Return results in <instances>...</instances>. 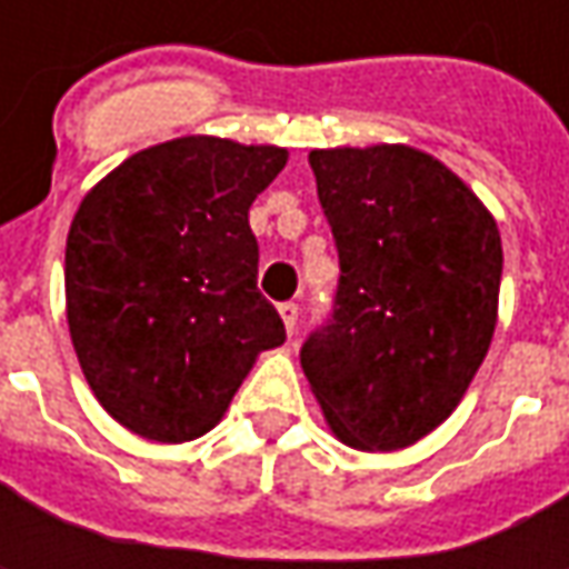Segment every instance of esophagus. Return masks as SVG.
I'll return each mask as SVG.
<instances>
[{
	"mask_svg": "<svg viewBox=\"0 0 569 569\" xmlns=\"http://www.w3.org/2000/svg\"><path fill=\"white\" fill-rule=\"evenodd\" d=\"M297 310H300V307H297L295 300H288V303H281V307H278V313H281V319H284V329H288L291 336H295V329H297Z\"/></svg>",
	"mask_w": 569,
	"mask_h": 569,
	"instance_id": "1",
	"label": "esophagus"
}]
</instances>
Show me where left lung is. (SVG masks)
<instances>
[{
  "instance_id": "1",
  "label": "left lung",
  "mask_w": 569,
  "mask_h": 569,
  "mask_svg": "<svg viewBox=\"0 0 569 569\" xmlns=\"http://www.w3.org/2000/svg\"><path fill=\"white\" fill-rule=\"evenodd\" d=\"M310 167L341 274L300 367L348 447H411L452 415L491 348L500 233L425 151L329 148Z\"/></svg>"
}]
</instances>
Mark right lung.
Segmentation results:
<instances>
[{
	"label": "right lung",
	"instance_id": "obj_1",
	"mask_svg": "<svg viewBox=\"0 0 569 569\" xmlns=\"http://www.w3.org/2000/svg\"><path fill=\"white\" fill-rule=\"evenodd\" d=\"M288 164L272 144L189 136L126 158L66 240L69 332L98 402L132 433H208L284 322L259 295L250 206Z\"/></svg>",
	"mask_w": 569,
	"mask_h": 569
}]
</instances>
